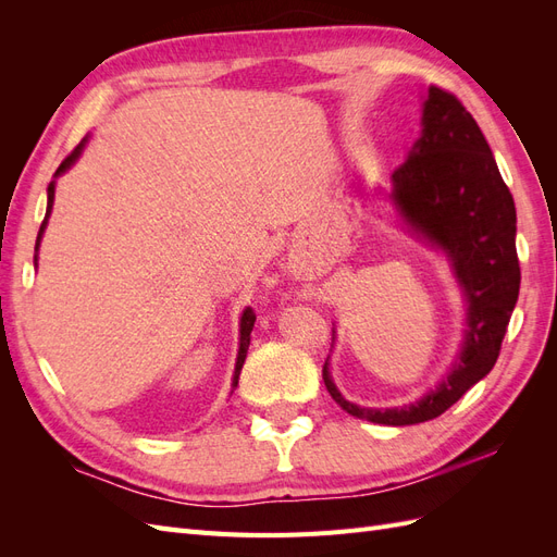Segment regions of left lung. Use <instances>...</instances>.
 <instances>
[{"mask_svg": "<svg viewBox=\"0 0 557 557\" xmlns=\"http://www.w3.org/2000/svg\"><path fill=\"white\" fill-rule=\"evenodd\" d=\"M393 199L413 230L442 246L469 301L467 336L434 393L401 409H364L323 381L339 407L369 423L416 425L448 411L495 367L520 290L516 207L481 127L453 92L430 86L420 137L393 174Z\"/></svg>", "mask_w": 557, "mask_h": 557, "instance_id": "1", "label": "left lung"}]
</instances>
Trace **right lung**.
<instances>
[{
  "label": "right lung",
  "mask_w": 557,
  "mask_h": 557,
  "mask_svg": "<svg viewBox=\"0 0 557 557\" xmlns=\"http://www.w3.org/2000/svg\"><path fill=\"white\" fill-rule=\"evenodd\" d=\"M83 144H86V139H83V141H81V144H78V146L72 150V153L62 160V164L58 166L55 176H60L62 172L70 170V166L74 164V160L81 156ZM53 197H55V183L50 181V185H48V209H46V218H44V223H41V227H39L37 248H39V242H41V234H44V230H46V223H48L50 209H53ZM252 323H256V313H252V309H246V311H244V315H242V339H239V356H237V367H234V381H232V387L239 383V374H242V367H244V360H246V350H248V344H250V330H252Z\"/></svg>",
  "instance_id": "add662e5"
}]
</instances>
